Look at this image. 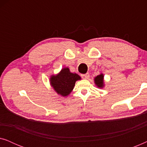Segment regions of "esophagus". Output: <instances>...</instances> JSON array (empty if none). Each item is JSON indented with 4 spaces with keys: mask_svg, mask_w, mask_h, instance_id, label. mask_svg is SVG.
<instances>
[{
    "mask_svg": "<svg viewBox=\"0 0 147 147\" xmlns=\"http://www.w3.org/2000/svg\"><path fill=\"white\" fill-rule=\"evenodd\" d=\"M81 76L83 79H88V78H90V74L88 73L86 74H82Z\"/></svg>",
    "mask_w": 147,
    "mask_h": 147,
    "instance_id": "esophagus-1",
    "label": "esophagus"
}]
</instances>
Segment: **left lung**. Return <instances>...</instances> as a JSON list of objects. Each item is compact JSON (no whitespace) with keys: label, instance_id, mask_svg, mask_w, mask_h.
<instances>
[{"label":"left lung","instance_id":"8db88e82","mask_svg":"<svg viewBox=\"0 0 147 147\" xmlns=\"http://www.w3.org/2000/svg\"><path fill=\"white\" fill-rule=\"evenodd\" d=\"M94 83L98 88H103L104 84V75L102 74H100L94 78Z\"/></svg>","mask_w":147,"mask_h":147}]
</instances>
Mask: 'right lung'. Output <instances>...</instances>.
I'll use <instances>...</instances> for the list:
<instances>
[{"label":"right lung","mask_w":147,"mask_h":147,"mask_svg":"<svg viewBox=\"0 0 147 147\" xmlns=\"http://www.w3.org/2000/svg\"><path fill=\"white\" fill-rule=\"evenodd\" d=\"M80 80L81 77L78 74L71 73L69 68L64 67L57 75L51 76L50 84L58 94L65 97L71 93L76 82Z\"/></svg>","instance_id":"add662e5"}]
</instances>
